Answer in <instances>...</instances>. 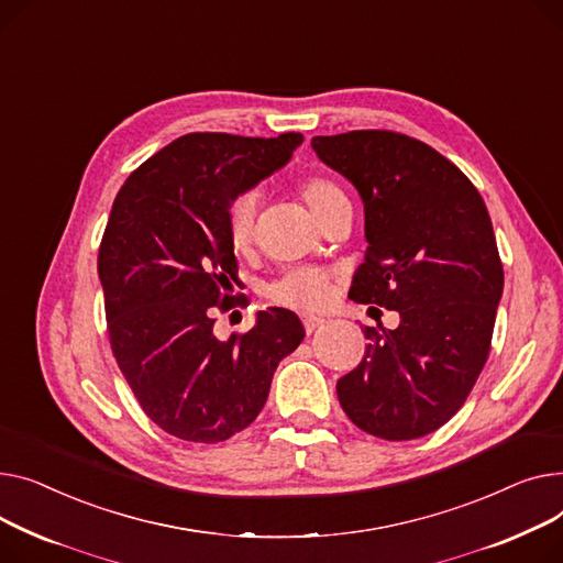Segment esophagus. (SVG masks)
<instances>
[{
  "instance_id": "1",
  "label": "esophagus",
  "mask_w": 563,
  "mask_h": 563,
  "mask_svg": "<svg viewBox=\"0 0 563 563\" xmlns=\"http://www.w3.org/2000/svg\"><path fill=\"white\" fill-rule=\"evenodd\" d=\"M302 322H305V329H307V334H313L318 327H322L327 320L324 318H320V316H302Z\"/></svg>"
}]
</instances>
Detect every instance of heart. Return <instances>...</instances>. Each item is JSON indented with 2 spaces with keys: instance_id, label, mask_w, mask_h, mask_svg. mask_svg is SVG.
I'll return each mask as SVG.
<instances>
[{
  "instance_id": "1",
  "label": "heart",
  "mask_w": 563,
  "mask_h": 563,
  "mask_svg": "<svg viewBox=\"0 0 563 563\" xmlns=\"http://www.w3.org/2000/svg\"><path fill=\"white\" fill-rule=\"evenodd\" d=\"M295 192L309 207L313 218L320 222L329 211L347 202L345 190L324 175H307L295 184ZM256 216L258 197L254 192L239 195L227 211V241L231 250L245 254L256 236ZM268 297L279 305L295 311H318L329 302L332 286L329 277L318 268H290L279 279L268 286Z\"/></svg>"
}]
</instances>
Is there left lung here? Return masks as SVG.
Here are the masks:
<instances>
[{"mask_svg": "<svg viewBox=\"0 0 563 563\" xmlns=\"http://www.w3.org/2000/svg\"><path fill=\"white\" fill-rule=\"evenodd\" d=\"M366 211L368 250L350 297L400 313L363 327L358 366L339 379L347 418L373 437L411 441L445 424L490 352L505 273L486 205L452 161L398 131L316 136Z\"/></svg>", "mask_w": 563, "mask_h": 563, "instance_id": "obj_1", "label": "left lung"}]
</instances>
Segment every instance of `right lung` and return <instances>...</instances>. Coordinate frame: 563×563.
Wrapping results in <instances>:
<instances>
[{"instance_id": "add662e5", "label": "right lung", "mask_w": 563, "mask_h": 563, "mask_svg": "<svg viewBox=\"0 0 563 563\" xmlns=\"http://www.w3.org/2000/svg\"><path fill=\"white\" fill-rule=\"evenodd\" d=\"M302 134L247 139L195 131L150 156L120 188L97 254L109 341L139 405L163 432L220 443L268 400L279 361L305 339L292 311L256 313L218 341L213 311L231 297L236 256L227 211L292 156Z\"/></svg>"}]
</instances>
